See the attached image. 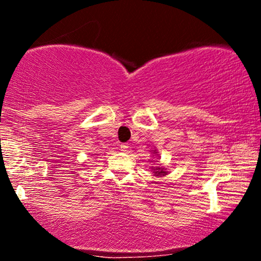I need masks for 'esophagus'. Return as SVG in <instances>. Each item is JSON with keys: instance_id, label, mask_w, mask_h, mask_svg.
I'll list each match as a JSON object with an SVG mask.
<instances>
[{"instance_id": "1", "label": "esophagus", "mask_w": 261, "mask_h": 261, "mask_svg": "<svg viewBox=\"0 0 261 261\" xmlns=\"http://www.w3.org/2000/svg\"><path fill=\"white\" fill-rule=\"evenodd\" d=\"M120 148H121L122 152H126L127 149H128V145H127V143H121Z\"/></svg>"}]
</instances>
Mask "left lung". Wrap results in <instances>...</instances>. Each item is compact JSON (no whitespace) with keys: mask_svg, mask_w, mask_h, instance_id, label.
<instances>
[{"mask_svg":"<svg viewBox=\"0 0 261 261\" xmlns=\"http://www.w3.org/2000/svg\"><path fill=\"white\" fill-rule=\"evenodd\" d=\"M153 153H157V152L154 151ZM153 173H154V175H160V176L167 174V172H166V170H164V168H155V169L153 170Z\"/></svg>","mask_w":261,"mask_h":261,"instance_id":"left-lung-1","label":"left lung"}]
</instances>
